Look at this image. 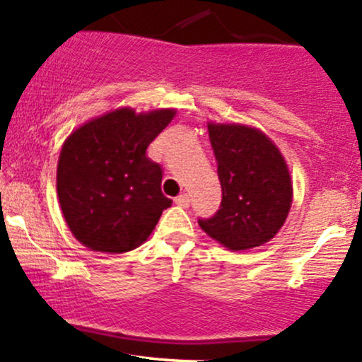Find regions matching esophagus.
<instances>
[{"instance_id": "1", "label": "esophagus", "mask_w": 362, "mask_h": 362, "mask_svg": "<svg viewBox=\"0 0 362 362\" xmlns=\"http://www.w3.org/2000/svg\"><path fill=\"white\" fill-rule=\"evenodd\" d=\"M189 194L188 193H181L180 197H176V205L180 206H189Z\"/></svg>"}]
</instances>
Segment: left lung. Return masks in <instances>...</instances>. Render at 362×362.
Wrapping results in <instances>:
<instances>
[{
	"label": "left lung",
	"mask_w": 362,
	"mask_h": 362,
	"mask_svg": "<svg viewBox=\"0 0 362 362\" xmlns=\"http://www.w3.org/2000/svg\"><path fill=\"white\" fill-rule=\"evenodd\" d=\"M222 186L221 209L198 224L229 250L269 243L286 222L292 181L286 160L265 133L245 124L209 123Z\"/></svg>",
	"instance_id": "obj_1"
}]
</instances>
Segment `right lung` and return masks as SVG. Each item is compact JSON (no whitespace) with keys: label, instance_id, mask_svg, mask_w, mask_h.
I'll return each mask as SVG.
<instances>
[{"label":"right lung","instance_id":"1","mask_svg":"<svg viewBox=\"0 0 362 362\" xmlns=\"http://www.w3.org/2000/svg\"><path fill=\"white\" fill-rule=\"evenodd\" d=\"M176 111L121 107L95 117L66 138L56 189L63 217L83 246L124 253L147 241L173 200L162 194V168L147 147Z\"/></svg>","mask_w":362,"mask_h":362}]
</instances>
